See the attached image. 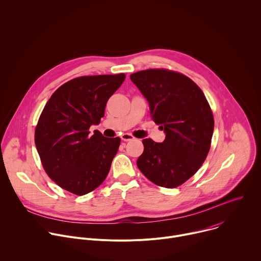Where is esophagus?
Returning <instances> with one entry per match:
<instances>
[{"label": "esophagus", "instance_id": "esophagus-1", "mask_svg": "<svg viewBox=\"0 0 261 261\" xmlns=\"http://www.w3.org/2000/svg\"><path fill=\"white\" fill-rule=\"evenodd\" d=\"M121 138L124 141H131V140L134 139V136L132 134H130V133H124V134L121 135Z\"/></svg>", "mask_w": 261, "mask_h": 261}]
</instances>
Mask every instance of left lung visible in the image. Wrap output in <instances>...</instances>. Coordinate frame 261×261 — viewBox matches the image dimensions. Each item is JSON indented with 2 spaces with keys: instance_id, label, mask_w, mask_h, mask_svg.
<instances>
[{
  "instance_id": "1",
  "label": "left lung",
  "mask_w": 261,
  "mask_h": 261,
  "mask_svg": "<svg viewBox=\"0 0 261 261\" xmlns=\"http://www.w3.org/2000/svg\"><path fill=\"white\" fill-rule=\"evenodd\" d=\"M130 79L166 134L161 143L142 140L137 167L154 184L175 188L200 168L210 151L214 117L208 102L193 81L177 72L148 69Z\"/></svg>"
}]
</instances>
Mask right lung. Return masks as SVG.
<instances>
[{"mask_svg": "<svg viewBox=\"0 0 261 261\" xmlns=\"http://www.w3.org/2000/svg\"><path fill=\"white\" fill-rule=\"evenodd\" d=\"M126 75L82 76L61 86L47 101L35 130L43 168L61 188L85 195L103 182L118 153L120 137L107 138L92 125L104 117L107 100Z\"/></svg>", "mask_w": 261, "mask_h": 261, "instance_id": "1", "label": "right lung"}]
</instances>
